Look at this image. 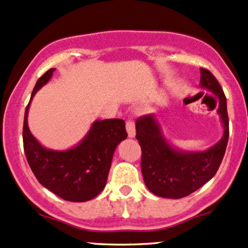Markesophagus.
Segmentation results:
<instances>
[{
    "mask_svg": "<svg viewBox=\"0 0 248 248\" xmlns=\"http://www.w3.org/2000/svg\"><path fill=\"white\" fill-rule=\"evenodd\" d=\"M126 129H127V133H128L129 138L135 137V124L133 120H128V121L126 122Z\"/></svg>",
    "mask_w": 248,
    "mask_h": 248,
    "instance_id": "34e87169",
    "label": "esophagus"
}]
</instances>
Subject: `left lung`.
I'll use <instances>...</instances> for the list:
<instances>
[{"label": "left lung", "instance_id": "left-lung-1", "mask_svg": "<svg viewBox=\"0 0 248 248\" xmlns=\"http://www.w3.org/2000/svg\"><path fill=\"white\" fill-rule=\"evenodd\" d=\"M201 88L219 99L217 114L224 134L206 151L187 152L173 147L165 138L154 114L141 116L135 122L137 140L142 149L141 170L147 188L157 197L180 199L202 187L216 175L228 142V115L221 86L207 69L200 68Z\"/></svg>", "mask_w": 248, "mask_h": 248}]
</instances>
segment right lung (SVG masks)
<instances>
[{
    "label": "right lung",
    "mask_w": 248,
    "mask_h": 248,
    "mask_svg": "<svg viewBox=\"0 0 248 248\" xmlns=\"http://www.w3.org/2000/svg\"><path fill=\"white\" fill-rule=\"evenodd\" d=\"M55 68L37 80L26 108L23 122V147L27 161L43 187L63 200L83 202L96 197L105 188L115 148L127 138L121 119L96 120L82 140L73 148L53 151L43 147L28 127V110L35 94L48 83Z\"/></svg>",
    "instance_id": "1"
}]
</instances>
